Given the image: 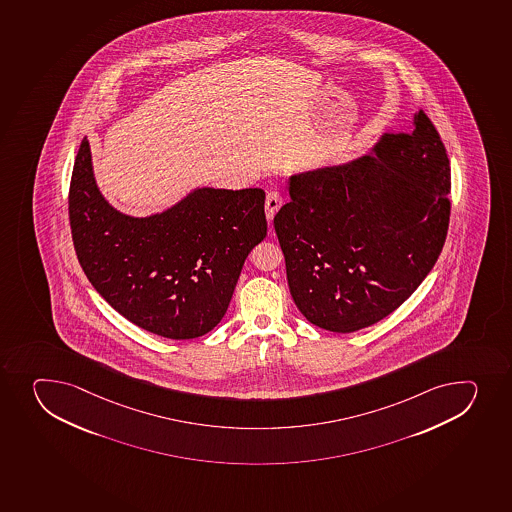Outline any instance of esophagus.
<instances>
[{
    "mask_svg": "<svg viewBox=\"0 0 512 512\" xmlns=\"http://www.w3.org/2000/svg\"><path fill=\"white\" fill-rule=\"evenodd\" d=\"M284 203V195L280 192H269L265 198V215L269 220L275 217V213L279 212V208Z\"/></svg>",
    "mask_w": 512,
    "mask_h": 512,
    "instance_id": "esophagus-1",
    "label": "esophagus"
}]
</instances>
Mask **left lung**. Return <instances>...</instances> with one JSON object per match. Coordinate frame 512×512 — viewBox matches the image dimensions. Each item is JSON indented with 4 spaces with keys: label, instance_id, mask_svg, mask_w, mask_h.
Masks as SVG:
<instances>
[{
    "label": "left lung",
    "instance_id": "8db88e82",
    "mask_svg": "<svg viewBox=\"0 0 512 512\" xmlns=\"http://www.w3.org/2000/svg\"><path fill=\"white\" fill-rule=\"evenodd\" d=\"M451 167L434 123L385 133L372 153L290 177L275 215L295 305L349 334L392 314L436 264L451 217Z\"/></svg>",
    "mask_w": 512,
    "mask_h": 512
}]
</instances>
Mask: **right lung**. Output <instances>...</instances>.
<instances>
[{
    "label": "right lung",
    "mask_w": 512,
    "mask_h": 512,
    "mask_svg": "<svg viewBox=\"0 0 512 512\" xmlns=\"http://www.w3.org/2000/svg\"><path fill=\"white\" fill-rule=\"evenodd\" d=\"M262 188H197L150 217L118 212L93 177L87 137L71 173L68 213L81 269L125 319L187 340L223 319L248 253L267 235Z\"/></svg>",
    "instance_id": "add662e5"
}]
</instances>
